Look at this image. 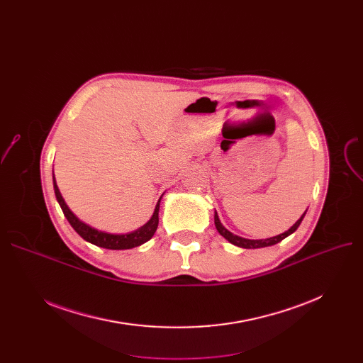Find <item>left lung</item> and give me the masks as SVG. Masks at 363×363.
Here are the masks:
<instances>
[{
    "label": "left lung",
    "instance_id": "1",
    "mask_svg": "<svg viewBox=\"0 0 363 363\" xmlns=\"http://www.w3.org/2000/svg\"><path fill=\"white\" fill-rule=\"evenodd\" d=\"M304 215H306V212H304ZM304 215L290 228L289 231H285L284 234H279V235H277V237H272V238H266V240H247V238H241V237H237V235H234L233 233H230L226 230V228L220 223V220H219V218H218V213L215 215V225H216V230L219 231V234L223 237V238H226L228 241L230 242H233L234 245H238V247H242V249H260V247H268V245H274V244H277V242H279V241H282L284 238H287L289 235H291L297 228H298V225L301 223V220H303V218H304Z\"/></svg>",
    "mask_w": 363,
    "mask_h": 363
}]
</instances>
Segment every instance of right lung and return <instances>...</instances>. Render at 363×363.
Returning a JSON list of instances; mask_svg holds the SVG:
<instances>
[{
	"label": "right lung",
	"instance_id": "obj_1",
	"mask_svg": "<svg viewBox=\"0 0 363 363\" xmlns=\"http://www.w3.org/2000/svg\"><path fill=\"white\" fill-rule=\"evenodd\" d=\"M52 182H54V193H55V199L59 201L62 211L66 216V219L69 220V223L72 225L73 230L78 233L85 241L95 244L99 247H103V249H108V250H126V249H133V247H138L144 242H147L152 235H155L157 225H159V207H160V200L155 208V213H152L151 219L143 226L140 230L133 231L130 234H122V235H114V234H107V233H101L94 230V228L85 225L84 222H81L78 218H76L70 208L67 207V204L65 203L59 186L55 184V179L52 177Z\"/></svg>",
	"mask_w": 363,
	"mask_h": 363
}]
</instances>
